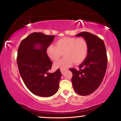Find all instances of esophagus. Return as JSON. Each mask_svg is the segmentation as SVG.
Here are the masks:
<instances>
[{
	"mask_svg": "<svg viewBox=\"0 0 121 121\" xmlns=\"http://www.w3.org/2000/svg\"><path fill=\"white\" fill-rule=\"evenodd\" d=\"M60 72H61V73H62V74H63L64 73V69H60Z\"/></svg>",
	"mask_w": 121,
	"mask_h": 121,
	"instance_id": "esophagus-1",
	"label": "esophagus"
}]
</instances>
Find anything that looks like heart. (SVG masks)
<instances>
[{
	"mask_svg": "<svg viewBox=\"0 0 121 121\" xmlns=\"http://www.w3.org/2000/svg\"><path fill=\"white\" fill-rule=\"evenodd\" d=\"M88 46L84 39L77 37H63L56 41V46L49 45L47 48V54L51 60L56 62L62 53L64 56L54 64L56 68L65 69L74 63L78 64L86 57Z\"/></svg>",
	"mask_w": 121,
	"mask_h": 121,
	"instance_id": "1",
	"label": "heart"
}]
</instances>
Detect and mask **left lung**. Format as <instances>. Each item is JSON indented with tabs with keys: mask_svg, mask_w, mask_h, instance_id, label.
<instances>
[{
	"mask_svg": "<svg viewBox=\"0 0 121 121\" xmlns=\"http://www.w3.org/2000/svg\"><path fill=\"white\" fill-rule=\"evenodd\" d=\"M76 36L85 39L88 51L85 59L79 65V70H69L73 73L74 91L79 95L86 96L95 91L103 80L107 64L106 49L104 41L95 35L82 32Z\"/></svg>",
	"mask_w": 121,
	"mask_h": 121,
	"instance_id": "1",
	"label": "left lung"
}]
</instances>
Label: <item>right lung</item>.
<instances>
[{
  "instance_id": "obj_1",
  "label": "right lung",
  "mask_w": 121,
  "mask_h": 121,
  "mask_svg": "<svg viewBox=\"0 0 121 121\" xmlns=\"http://www.w3.org/2000/svg\"><path fill=\"white\" fill-rule=\"evenodd\" d=\"M54 37L33 32L22 40L18 48L16 60L21 78L27 89L39 96L50 97L59 88L60 69L48 72L52 62L46 51Z\"/></svg>"
}]
</instances>
